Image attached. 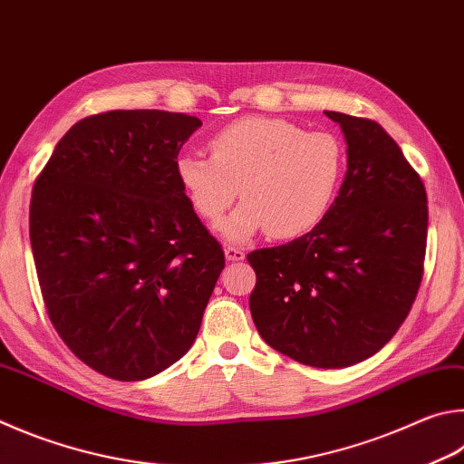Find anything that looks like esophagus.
<instances>
[{"mask_svg": "<svg viewBox=\"0 0 464 464\" xmlns=\"http://www.w3.org/2000/svg\"><path fill=\"white\" fill-rule=\"evenodd\" d=\"M225 257H227V261H241V259H246V251L239 249V247L227 246L225 247Z\"/></svg>", "mask_w": 464, "mask_h": 464, "instance_id": "obj_1", "label": "esophagus"}]
</instances>
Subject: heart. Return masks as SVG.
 <instances>
[{
	"mask_svg": "<svg viewBox=\"0 0 464 464\" xmlns=\"http://www.w3.org/2000/svg\"><path fill=\"white\" fill-rule=\"evenodd\" d=\"M208 151L210 158L182 154L176 179L210 225L241 195L246 203L221 225L229 241L264 229L280 241L310 233L331 210L344 172L339 138L274 117L235 120L208 138Z\"/></svg>",
	"mask_w": 464,
	"mask_h": 464,
	"instance_id": "heart-1",
	"label": "heart"
}]
</instances>
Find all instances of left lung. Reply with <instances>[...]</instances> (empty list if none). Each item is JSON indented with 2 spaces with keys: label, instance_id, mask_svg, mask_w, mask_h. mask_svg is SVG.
<instances>
[{
  "label": "left lung",
  "instance_id": "left-lung-1",
  "mask_svg": "<svg viewBox=\"0 0 464 464\" xmlns=\"http://www.w3.org/2000/svg\"><path fill=\"white\" fill-rule=\"evenodd\" d=\"M347 140L339 197L313 231L247 256L249 310L269 347L310 367L375 355L406 320L424 274L426 188L377 121L324 111Z\"/></svg>",
  "mask_w": 464,
  "mask_h": 464
}]
</instances>
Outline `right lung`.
Masks as SVG:
<instances>
[{
  "label": "right lung",
  "mask_w": 464,
  "mask_h": 464,
  "mask_svg": "<svg viewBox=\"0 0 464 464\" xmlns=\"http://www.w3.org/2000/svg\"><path fill=\"white\" fill-rule=\"evenodd\" d=\"M198 128L158 109L91 115L34 182L30 243L50 323L117 382L164 372L192 347L225 267L176 179Z\"/></svg>",
  "instance_id": "1"
}]
</instances>
